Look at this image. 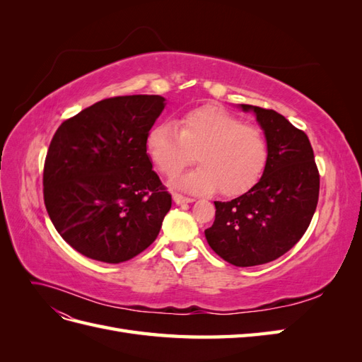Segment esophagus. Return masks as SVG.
<instances>
[{
    "label": "esophagus",
    "mask_w": 362,
    "mask_h": 362,
    "mask_svg": "<svg viewBox=\"0 0 362 362\" xmlns=\"http://www.w3.org/2000/svg\"><path fill=\"white\" fill-rule=\"evenodd\" d=\"M173 202L175 204H178V205H181V204H192L194 199H192V198H185V196H182V194H178V193H173Z\"/></svg>",
    "instance_id": "1"
}]
</instances>
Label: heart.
Segmentation results:
<instances>
[{
	"instance_id": "obj_1",
	"label": "heart",
	"mask_w": 362,
	"mask_h": 362,
	"mask_svg": "<svg viewBox=\"0 0 362 362\" xmlns=\"http://www.w3.org/2000/svg\"><path fill=\"white\" fill-rule=\"evenodd\" d=\"M146 154L166 177L180 173L196 152L199 168L170 181L189 193L238 196L259 180L267 164V141L261 131L226 113L204 105L175 120L152 125L145 140Z\"/></svg>"
}]
</instances>
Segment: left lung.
Instances as JSON below:
<instances>
[{"instance_id":"left-lung-1","label":"left lung","mask_w":362,"mask_h":362,"mask_svg":"<svg viewBox=\"0 0 362 362\" xmlns=\"http://www.w3.org/2000/svg\"><path fill=\"white\" fill-rule=\"evenodd\" d=\"M238 107L257 117L267 141V164L246 193L214 202L216 218L205 238L229 264L250 267L279 258L302 238L319 201L320 177L303 131L275 110Z\"/></svg>"}]
</instances>
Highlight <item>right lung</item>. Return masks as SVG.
Masks as SVG:
<instances>
[{
	"label": "right lung",
	"instance_id": "add662e5",
	"mask_svg": "<svg viewBox=\"0 0 362 362\" xmlns=\"http://www.w3.org/2000/svg\"><path fill=\"white\" fill-rule=\"evenodd\" d=\"M164 107L158 95L108 98L54 134L43 199L57 233L81 255L117 264L157 238L172 198L152 170L145 140Z\"/></svg>",
	"mask_w": 362,
	"mask_h": 362
}]
</instances>
